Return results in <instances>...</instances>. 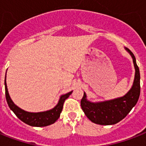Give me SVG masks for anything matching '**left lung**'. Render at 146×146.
Here are the masks:
<instances>
[{
    "mask_svg": "<svg viewBox=\"0 0 146 146\" xmlns=\"http://www.w3.org/2000/svg\"><path fill=\"white\" fill-rule=\"evenodd\" d=\"M124 49L131 54L134 65L135 76L132 87L123 97L100 102L88 100L84 92L81 100L82 109L85 115L93 123L100 125H112L119 122L126 117L138 101L140 94L139 70L134 54L126 47H124Z\"/></svg>",
    "mask_w": 146,
    "mask_h": 146,
    "instance_id": "left-lung-1",
    "label": "left lung"
}]
</instances>
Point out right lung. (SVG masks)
I'll return each mask as SVG.
<instances>
[{
    "label": "right lung",
    "mask_w": 146,
    "mask_h": 146,
    "mask_svg": "<svg viewBox=\"0 0 146 146\" xmlns=\"http://www.w3.org/2000/svg\"><path fill=\"white\" fill-rule=\"evenodd\" d=\"M4 85H5L6 99H7V102L9 109L15 113V115L17 116L22 121L33 127H46L54 124L60 117L65 100L69 98V96L73 92V91H71L65 94L61 95L56 106H54L51 110L43 111V112H31L19 108L12 100L9 92H8L7 85L6 82V77Z\"/></svg>",
    "instance_id": "obj_1"
}]
</instances>
